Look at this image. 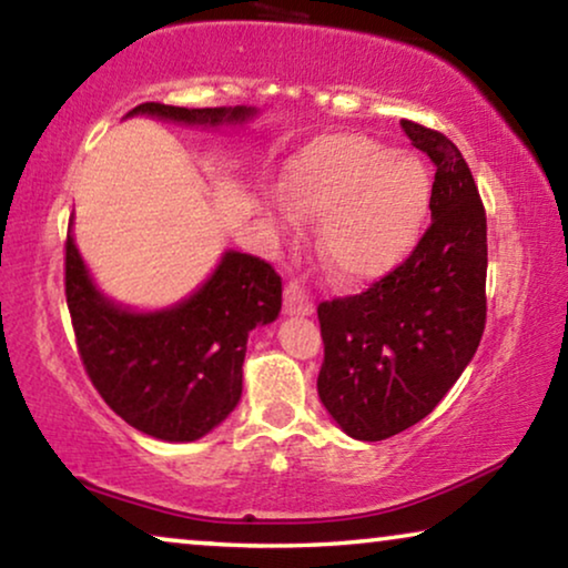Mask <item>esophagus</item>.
<instances>
[{
  "label": "esophagus",
  "mask_w": 568,
  "mask_h": 568,
  "mask_svg": "<svg viewBox=\"0 0 568 568\" xmlns=\"http://www.w3.org/2000/svg\"><path fill=\"white\" fill-rule=\"evenodd\" d=\"M285 314H298V316H308L314 314V301L306 287H303L298 281L285 285Z\"/></svg>",
  "instance_id": "obj_1"
}]
</instances>
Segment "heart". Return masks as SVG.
<instances>
[{
    "instance_id": "b5f03b06",
    "label": "heart",
    "mask_w": 568,
    "mask_h": 568,
    "mask_svg": "<svg viewBox=\"0 0 568 568\" xmlns=\"http://www.w3.org/2000/svg\"><path fill=\"white\" fill-rule=\"evenodd\" d=\"M283 193L303 215H324L318 252L345 283L386 275L417 244L433 182L412 154L365 135H322L285 166Z\"/></svg>"
}]
</instances>
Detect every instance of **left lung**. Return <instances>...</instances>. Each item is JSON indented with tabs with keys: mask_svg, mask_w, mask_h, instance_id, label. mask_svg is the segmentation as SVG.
<instances>
[{
	"mask_svg": "<svg viewBox=\"0 0 568 568\" xmlns=\"http://www.w3.org/2000/svg\"><path fill=\"white\" fill-rule=\"evenodd\" d=\"M435 162L433 223L402 265L367 291L318 303V396L355 440H386L440 404L486 326V211L445 133L402 121Z\"/></svg>",
	"mask_w": 568,
	"mask_h": 568,
	"instance_id": "8db88e82",
	"label": "left lung"
}]
</instances>
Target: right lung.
I'll use <instances>...</instances> for the list:
<instances>
[{
	"mask_svg": "<svg viewBox=\"0 0 568 568\" xmlns=\"http://www.w3.org/2000/svg\"><path fill=\"white\" fill-rule=\"evenodd\" d=\"M156 115L178 123H242L254 110L174 108L143 102L128 115ZM63 285L77 349L92 386L128 425L170 443L211 433L242 398L246 337L275 322L283 281L270 262L226 252L201 291L174 308L133 314L94 287L67 234Z\"/></svg>",
	"mask_w": 568,
	"mask_h": 568,
	"instance_id": "obj_1",
	"label": "right lung"
}]
</instances>
